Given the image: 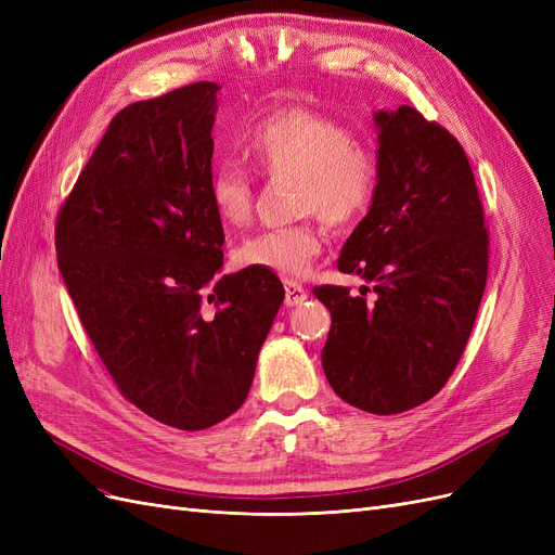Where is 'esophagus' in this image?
Here are the masks:
<instances>
[{
    "mask_svg": "<svg viewBox=\"0 0 555 555\" xmlns=\"http://www.w3.org/2000/svg\"><path fill=\"white\" fill-rule=\"evenodd\" d=\"M305 298H308V289H305L302 284H298L294 280H286L284 282V302H286V308H294V305H300Z\"/></svg>",
    "mask_w": 555,
    "mask_h": 555,
    "instance_id": "34e87169",
    "label": "esophagus"
}]
</instances>
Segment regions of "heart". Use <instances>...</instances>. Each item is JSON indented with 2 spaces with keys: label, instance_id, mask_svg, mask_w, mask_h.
<instances>
[{
  "label": "heart",
  "instance_id": "obj_1",
  "mask_svg": "<svg viewBox=\"0 0 555 555\" xmlns=\"http://www.w3.org/2000/svg\"><path fill=\"white\" fill-rule=\"evenodd\" d=\"M245 156L266 177H292L296 214L319 216L335 229H351L370 216L380 188L378 151L353 138V130L310 105H278L259 117L243 138ZM208 197L224 227H243L253 216L255 190L236 163H220ZM323 250L314 220L263 229L234 253L241 269L300 278Z\"/></svg>",
  "mask_w": 555,
  "mask_h": 555
}]
</instances>
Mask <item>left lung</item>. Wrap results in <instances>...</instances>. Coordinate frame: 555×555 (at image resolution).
<instances>
[{
	"label": "left lung",
	"instance_id": "obj_1",
	"mask_svg": "<svg viewBox=\"0 0 555 555\" xmlns=\"http://www.w3.org/2000/svg\"><path fill=\"white\" fill-rule=\"evenodd\" d=\"M380 188L337 269L360 296L314 286L333 326L321 365L347 404L392 415L441 392L460 365L489 271V229L464 146L415 107L378 112Z\"/></svg>",
	"mask_w": 555,
	"mask_h": 555
}]
</instances>
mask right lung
<instances>
[{
	"instance_id": "1",
	"label": "right lung",
	"mask_w": 555,
	"mask_h": 555,
	"mask_svg": "<svg viewBox=\"0 0 555 555\" xmlns=\"http://www.w3.org/2000/svg\"><path fill=\"white\" fill-rule=\"evenodd\" d=\"M218 89L193 82L124 107L54 222L56 266L114 386L183 431L241 409L284 300L269 271L218 280Z\"/></svg>"
}]
</instances>
